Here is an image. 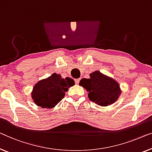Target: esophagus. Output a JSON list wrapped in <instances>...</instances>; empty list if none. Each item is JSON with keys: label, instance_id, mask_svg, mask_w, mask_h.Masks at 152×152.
<instances>
[{"label": "esophagus", "instance_id": "34e87169", "mask_svg": "<svg viewBox=\"0 0 152 152\" xmlns=\"http://www.w3.org/2000/svg\"><path fill=\"white\" fill-rule=\"evenodd\" d=\"M75 83L76 84V85H78V84L79 83V82H80V78H77V79H75Z\"/></svg>", "mask_w": 152, "mask_h": 152}]
</instances>
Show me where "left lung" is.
<instances>
[{
	"mask_svg": "<svg viewBox=\"0 0 152 152\" xmlns=\"http://www.w3.org/2000/svg\"><path fill=\"white\" fill-rule=\"evenodd\" d=\"M89 75L90 78L81 79L79 85L87 91L91 101L99 106H107L118 99L121 91L116 80L99 71Z\"/></svg>",
	"mask_w": 152,
	"mask_h": 152,
	"instance_id": "left-lung-1",
	"label": "left lung"
}]
</instances>
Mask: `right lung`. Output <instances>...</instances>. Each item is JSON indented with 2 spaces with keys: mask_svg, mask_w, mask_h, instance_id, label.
Here are the masks:
<instances>
[{
  "mask_svg": "<svg viewBox=\"0 0 152 152\" xmlns=\"http://www.w3.org/2000/svg\"><path fill=\"white\" fill-rule=\"evenodd\" d=\"M74 85L73 79L68 77L62 78L60 74L54 73L48 78L35 84L31 93V98L40 108H54L64 98L68 88Z\"/></svg>",
  "mask_w": 152,
  "mask_h": 152,
  "instance_id": "right-lung-1",
  "label": "right lung"
}]
</instances>
